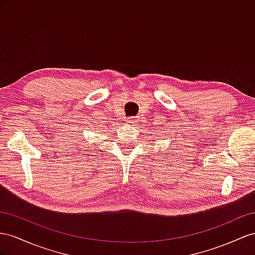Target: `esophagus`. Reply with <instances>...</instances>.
I'll return each mask as SVG.
<instances>
[{
  "instance_id": "34e87169",
  "label": "esophagus",
  "mask_w": 255,
  "mask_h": 255,
  "mask_svg": "<svg viewBox=\"0 0 255 255\" xmlns=\"http://www.w3.org/2000/svg\"><path fill=\"white\" fill-rule=\"evenodd\" d=\"M126 122L129 124V125H134V124H135V120L131 119V117H130V119H127Z\"/></svg>"
}]
</instances>
